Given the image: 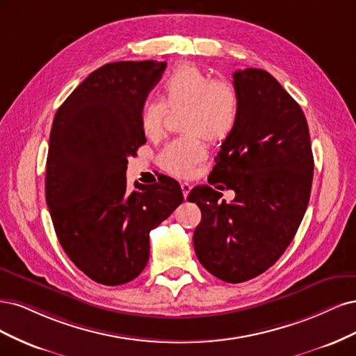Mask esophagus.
Segmentation results:
<instances>
[{
  "label": "esophagus",
  "instance_id": "34e87169",
  "mask_svg": "<svg viewBox=\"0 0 356 356\" xmlns=\"http://www.w3.org/2000/svg\"><path fill=\"white\" fill-rule=\"evenodd\" d=\"M180 188H181V192H183V197H188V193L191 192V189H192V185H189L188 181H183V183H180Z\"/></svg>",
  "mask_w": 356,
  "mask_h": 356
}]
</instances>
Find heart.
I'll list each match as a JSON object with an SVG mask.
<instances>
[{
	"instance_id": "obj_1",
	"label": "heart",
	"mask_w": 356,
	"mask_h": 356,
	"mask_svg": "<svg viewBox=\"0 0 356 356\" xmlns=\"http://www.w3.org/2000/svg\"><path fill=\"white\" fill-rule=\"evenodd\" d=\"M163 103L147 102L140 113V127L147 139L164 133L165 108H185L181 130L189 133L170 142L158 156L159 167L177 177H188L207 155L200 135L210 143L226 140L235 129L239 96L227 79L211 76L195 65H183L171 72L161 86Z\"/></svg>"
}]
</instances>
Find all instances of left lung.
Masks as SVG:
<instances>
[{"label": "left lung", "instance_id": "8db88e82", "mask_svg": "<svg viewBox=\"0 0 356 356\" xmlns=\"http://www.w3.org/2000/svg\"><path fill=\"white\" fill-rule=\"evenodd\" d=\"M234 86L238 120L210 176L235 198L220 202L222 193L205 185L188 201L202 214L193 232L200 263L238 284L268 270L290 245L311 197L314 155L302 108L269 72L239 70Z\"/></svg>", "mask_w": 356, "mask_h": 356}]
</instances>
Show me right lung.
Here are the masks:
<instances>
[{
    "instance_id": "obj_1",
    "label": "right lung",
    "mask_w": 356,
    "mask_h": 356,
    "mask_svg": "<svg viewBox=\"0 0 356 356\" xmlns=\"http://www.w3.org/2000/svg\"><path fill=\"white\" fill-rule=\"evenodd\" d=\"M165 62H113L91 72L57 109L50 131L45 201L65 253L103 285L130 282L149 260V232L183 201L163 176L127 191L129 158L146 137L145 100Z\"/></svg>"
}]
</instances>
